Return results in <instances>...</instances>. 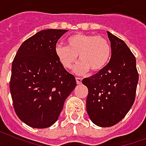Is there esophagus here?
Segmentation results:
<instances>
[{
    "label": "esophagus",
    "instance_id": "1",
    "mask_svg": "<svg viewBox=\"0 0 146 146\" xmlns=\"http://www.w3.org/2000/svg\"><path fill=\"white\" fill-rule=\"evenodd\" d=\"M76 82L78 84H81V82H82V78H76Z\"/></svg>",
    "mask_w": 146,
    "mask_h": 146
}]
</instances>
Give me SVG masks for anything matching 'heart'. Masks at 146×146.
I'll use <instances>...</instances> for the list:
<instances>
[{
    "instance_id": "heart-1",
    "label": "heart",
    "mask_w": 146,
    "mask_h": 146,
    "mask_svg": "<svg viewBox=\"0 0 146 146\" xmlns=\"http://www.w3.org/2000/svg\"><path fill=\"white\" fill-rule=\"evenodd\" d=\"M67 46L57 44L55 52L63 67L69 69L76 62L78 55L81 62L74 72L78 74L85 73L89 69L98 72L104 68L112 55V47L107 38L101 36L76 33L66 40Z\"/></svg>"
}]
</instances>
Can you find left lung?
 I'll use <instances>...</instances> for the list:
<instances>
[{
	"mask_svg": "<svg viewBox=\"0 0 146 146\" xmlns=\"http://www.w3.org/2000/svg\"><path fill=\"white\" fill-rule=\"evenodd\" d=\"M112 55L103 70L82 80L88 89L87 113L94 123L110 127L123 119L135 101L139 81L135 58L124 41L107 31Z\"/></svg>",
	"mask_w": 146,
	"mask_h": 146,
	"instance_id": "1",
	"label": "left lung"
}]
</instances>
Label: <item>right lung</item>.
Returning a JSON list of instances; mask_svg holds the SVG:
<instances>
[{
  "instance_id": "add662e5",
  "label": "right lung",
  "mask_w": 146,
  "mask_h": 146,
  "mask_svg": "<svg viewBox=\"0 0 146 146\" xmlns=\"http://www.w3.org/2000/svg\"><path fill=\"white\" fill-rule=\"evenodd\" d=\"M49 29L24 41L12 63L10 90L16 114L33 128L49 127L57 121L64 103L76 86L55 52L56 43L67 32Z\"/></svg>"
}]
</instances>
